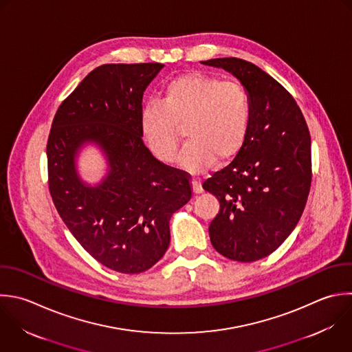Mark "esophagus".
Returning <instances> with one entry per match:
<instances>
[{
	"label": "esophagus",
	"instance_id": "esophagus-1",
	"mask_svg": "<svg viewBox=\"0 0 352 352\" xmlns=\"http://www.w3.org/2000/svg\"><path fill=\"white\" fill-rule=\"evenodd\" d=\"M192 190H194V194H201L202 191H204V188H202V184H201V182L198 180V179H192Z\"/></svg>",
	"mask_w": 352,
	"mask_h": 352
}]
</instances>
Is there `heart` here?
<instances>
[{
	"instance_id": "obj_1",
	"label": "heart",
	"mask_w": 352,
	"mask_h": 352,
	"mask_svg": "<svg viewBox=\"0 0 352 352\" xmlns=\"http://www.w3.org/2000/svg\"><path fill=\"white\" fill-rule=\"evenodd\" d=\"M252 118L250 98L234 81L188 73L170 80L160 102L147 103L140 113V132L153 153L170 164L179 150V128L187 138L179 162L197 173L232 160L243 147Z\"/></svg>"
}]
</instances>
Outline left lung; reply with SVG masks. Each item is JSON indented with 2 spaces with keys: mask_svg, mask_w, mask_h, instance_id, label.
<instances>
[{
  "mask_svg": "<svg viewBox=\"0 0 352 352\" xmlns=\"http://www.w3.org/2000/svg\"><path fill=\"white\" fill-rule=\"evenodd\" d=\"M202 63L235 76L252 106L243 147L202 184L220 202L210 242L227 258L256 261L271 254L301 217L312 179L309 131L293 96L256 65L238 58Z\"/></svg>",
  "mask_w": 352,
  "mask_h": 352,
  "instance_id": "left-lung-1",
  "label": "left lung"
}]
</instances>
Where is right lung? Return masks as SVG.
I'll return each instance as SVG.
<instances>
[{"mask_svg":"<svg viewBox=\"0 0 352 352\" xmlns=\"http://www.w3.org/2000/svg\"><path fill=\"white\" fill-rule=\"evenodd\" d=\"M162 67H96L59 106L47 144L58 213L94 258L124 274L143 272L164 256L170 216L192 195L190 177L154 158L142 139L143 94ZM87 141L109 160L111 172L98 188L85 186L75 170V154Z\"/></svg>","mask_w":352,"mask_h":352,"instance_id":"right-lung-1","label":"right lung"}]
</instances>
